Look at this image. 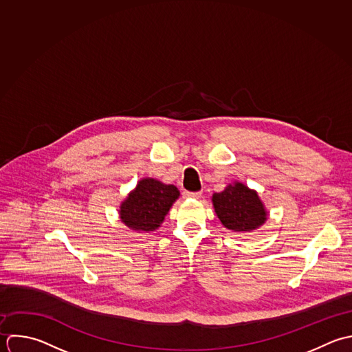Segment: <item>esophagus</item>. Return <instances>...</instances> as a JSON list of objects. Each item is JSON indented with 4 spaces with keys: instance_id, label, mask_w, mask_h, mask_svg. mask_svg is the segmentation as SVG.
<instances>
[{
    "instance_id": "34e87169",
    "label": "esophagus",
    "mask_w": 352,
    "mask_h": 352,
    "mask_svg": "<svg viewBox=\"0 0 352 352\" xmlns=\"http://www.w3.org/2000/svg\"><path fill=\"white\" fill-rule=\"evenodd\" d=\"M184 197H186V199H200L201 192H184Z\"/></svg>"
}]
</instances>
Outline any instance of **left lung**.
Wrapping results in <instances>:
<instances>
[{"label":"left lung","instance_id":"left-lung-1","mask_svg":"<svg viewBox=\"0 0 352 352\" xmlns=\"http://www.w3.org/2000/svg\"><path fill=\"white\" fill-rule=\"evenodd\" d=\"M212 204L222 225L236 233L252 232L267 219V211L256 190L241 182L230 184L212 195Z\"/></svg>","mask_w":352,"mask_h":352}]
</instances>
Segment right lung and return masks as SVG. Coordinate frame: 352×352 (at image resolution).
Returning a JSON list of instances; mask_svg holds the SVG:
<instances>
[{
    "label": "right lung",
    "instance_id": "right-lung-1",
    "mask_svg": "<svg viewBox=\"0 0 352 352\" xmlns=\"http://www.w3.org/2000/svg\"><path fill=\"white\" fill-rule=\"evenodd\" d=\"M178 197L177 186L166 185L153 178H142L122 201L120 219L131 230L155 232Z\"/></svg>",
    "mask_w": 352,
    "mask_h": 352
}]
</instances>
